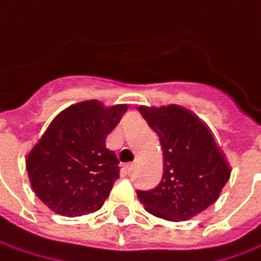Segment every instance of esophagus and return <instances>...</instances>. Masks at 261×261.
Listing matches in <instances>:
<instances>
[{
  "mask_svg": "<svg viewBox=\"0 0 261 261\" xmlns=\"http://www.w3.org/2000/svg\"><path fill=\"white\" fill-rule=\"evenodd\" d=\"M134 168H135V163H130V164H127V166H126V171H127V173H132V171H134Z\"/></svg>",
  "mask_w": 261,
  "mask_h": 261,
  "instance_id": "34e87169",
  "label": "esophagus"
}]
</instances>
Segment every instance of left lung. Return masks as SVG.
Wrapping results in <instances>:
<instances>
[{
    "label": "left lung",
    "instance_id": "obj_1",
    "mask_svg": "<svg viewBox=\"0 0 261 261\" xmlns=\"http://www.w3.org/2000/svg\"><path fill=\"white\" fill-rule=\"evenodd\" d=\"M160 138L163 177L154 189L136 195L146 212L167 221H187L219 197L231 167L211 129L190 110L177 105L139 106Z\"/></svg>",
    "mask_w": 261,
    "mask_h": 261
}]
</instances>
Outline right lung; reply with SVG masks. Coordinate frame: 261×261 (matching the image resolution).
<instances>
[{"mask_svg": "<svg viewBox=\"0 0 261 261\" xmlns=\"http://www.w3.org/2000/svg\"><path fill=\"white\" fill-rule=\"evenodd\" d=\"M126 110V105L86 100L50 122L25 160L32 189L50 211L74 218L103 206L119 178V160L106 138Z\"/></svg>", "mask_w": 261, "mask_h": 261, "instance_id": "right-lung-1", "label": "right lung"}]
</instances>
